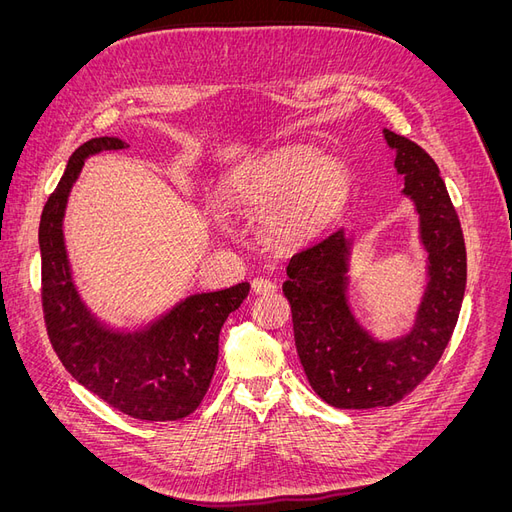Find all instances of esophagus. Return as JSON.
Listing matches in <instances>:
<instances>
[{
  "label": "esophagus",
  "instance_id": "34e87169",
  "mask_svg": "<svg viewBox=\"0 0 512 512\" xmlns=\"http://www.w3.org/2000/svg\"><path fill=\"white\" fill-rule=\"evenodd\" d=\"M252 290L256 294H273L277 290V284L267 280V277H254V280H252Z\"/></svg>",
  "mask_w": 512,
  "mask_h": 512
}]
</instances>
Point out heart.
I'll return each mask as SVG.
<instances>
[{
  "label": "heart",
  "instance_id": "obj_1",
  "mask_svg": "<svg viewBox=\"0 0 512 512\" xmlns=\"http://www.w3.org/2000/svg\"><path fill=\"white\" fill-rule=\"evenodd\" d=\"M352 194L348 168L316 147L286 145L237 166L222 183L228 205L261 211L260 228L280 247L322 235L344 213Z\"/></svg>",
  "mask_w": 512,
  "mask_h": 512
}]
</instances>
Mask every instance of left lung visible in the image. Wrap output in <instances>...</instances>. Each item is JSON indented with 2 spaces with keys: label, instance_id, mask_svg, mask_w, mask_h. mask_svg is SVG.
Segmentation results:
<instances>
[{
  "label": "left lung",
  "instance_id": "left-lung-1",
  "mask_svg": "<svg viewBox=\"0 0 512 512\" xmlns=\"http://www.w3.org/2000/svg\"><path fill=\"white\" fill-rule=\"evenodd\" d=\"M384 138L427 252V286L412 329L376 339L356 320L348 303L352 239L342 228L294 254L282 286L305 376L320 399L342 410L393 406L414 391L448 346L466 292V243L438 164L406 136L384 130Z\"/></svg>",
  "mask_w": 512,
  "mask_h": 512
}]
</instances>
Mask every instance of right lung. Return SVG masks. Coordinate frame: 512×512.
Returning a JSON list of instances; mask_svg holds the SVG:
<instances>
[{
    "label": "right lung",
    "mask_w": 512,
    "mask_h": 512,
    "mask_svg": "<svg viewBox=\"0 0 512 512\" xmlns=\"http://www.w3.org/2000/svg\"><path fill=\"white\" fill-rule=\"evenodd\" d=\"M126 147L115 136L81 145L42 209L38 241L46 333L72 378L108 406L141 421H179L207 395L218 363L220 331L228 314L245 301L250 284L190 294L138 331L111 329L91 314L72 280L64 213L85 160Z\"/></svg>",
    "instance_id": "1"
}]
</instances>
